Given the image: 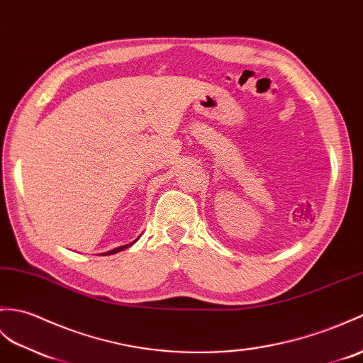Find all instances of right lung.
I'll return each instance as SVG.
<instances>
[{
	"label": "right lung",
	"mask_w": 363,
	"mask_h": 363,
	"mask_svg": "<svg viewBox=\"0 0 363 363\" xmlns=\"http://www.w3.org/2000/svg\"><path fill=\"white\" fill-rule=\"evenodd\" d=\"M131 244H134V242H131ZM131 244H125V246H121V247H116V249H113V250H109V252H106V254H104V255H113V254H117V252H121V250H123V249H126V247H130Z\"/></svg>",
	"instance_id": "add662e5"
}]
</instances>
